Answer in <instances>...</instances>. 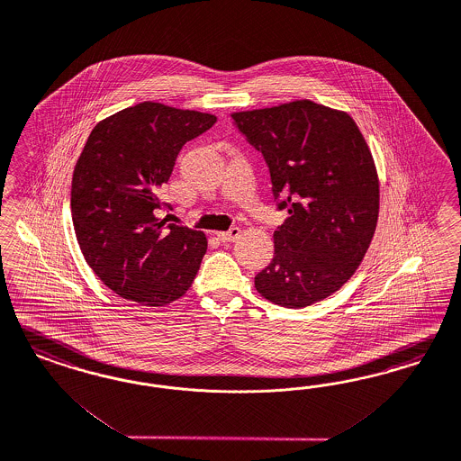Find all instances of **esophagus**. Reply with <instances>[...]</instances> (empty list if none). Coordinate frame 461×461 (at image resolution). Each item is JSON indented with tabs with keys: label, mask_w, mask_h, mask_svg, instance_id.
<instances>
[{
	"label": "esophagus",
	"mask_w": 461,
	"mask_h": 461,
	"mask_svg": "<svg viewBox=\"0 0 461 461\" xmlns=\"http://www.w3.org/2000/svg\"><path fill=\"white\" fill-rule=\"evenodd\" d=\"M216 235H218V239L221 240V241H233V240H237L240 237V228L239 226H231L226 231H218Z\"/></svg>",
	"instance_id": "esophagus-1"
}]
</instances>
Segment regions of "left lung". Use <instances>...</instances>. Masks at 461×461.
Returning a JSON list of instances; mask_svg holds the SVG:
<instances>
[{
  "mask_svg": "<svg viewBox=\"0 0 461 461\" xmlns=\"http://www.w3.org/2000/svg\"><path fill=\"white\" fill-rule=\"evenodd\" d=\"M231 117L269 167L276 206L287 211L255 287L279 306H310L349 279L375 235L380 187L369 148L348 113L312 100Z\"/></svg>",
  "mask_w": 461,
  "mask_h": 461,
  "instance_id": "8db88e82",
  "label": "left lung"
}]
</instances>
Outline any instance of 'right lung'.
<instances>
[{"instance_id":"right-lung-1","label":"right lung","mask_w":461,"mask_h":461,"mask_svg":"<svg viewBox=\"0 0 461 461\" xmlns=\"http://www.w3.org/2000/svg\"><path fill=\"white\" fill-rule=\"evenodd\" d=\"M216 117L143 102L98 122L71 184V214L81 254L98 279L124 300L163 306L191 287L206 254L199 230L159 220V199L182 146Z\"/></svg>"}]
</instances>
